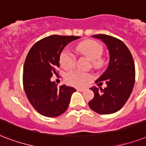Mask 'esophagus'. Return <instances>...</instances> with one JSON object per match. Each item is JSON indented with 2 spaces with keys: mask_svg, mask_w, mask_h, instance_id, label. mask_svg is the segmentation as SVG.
<instances>
[{
  "mask_svg": "<svg viewBox=\"0 0 146 146\" xmlns=\"http://www.w3.org/2000/svg\"><path fill=\"white\" fill-rule=\"evenodd\" d=\"M76 90L80 91V92H83V91H85V89H82V88H78V89H76Z\"/></svg>",
  "mask_w": 146,
  "mask_h": 146,
  "instance_id": "obj_1",
  "label": "esophagus"
}]
</instances>
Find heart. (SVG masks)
Returning a JSON list of instances; mask_svg holds the SVG:
<instances>
[{
  "label": "heart",
  "instance_id": "heart-1",
  "mask_svg": "<svg viewBox=\"0 0 146 146\" xmlns=\"http://www.w3.org/2000/svg\"><path fill=\"white\" fill-rule=\"evenodd\" d=\"M76 50L93 61V66L96 67H100L103 64V60L100 57L103 54V46L96 41L92 40L83 41L76 46ZM60 63L61 66L65 70H71L75 66V56L69 50H65L61 53ZM91 79L92 76L90 74L82 73L80 71L71 72L66 76L69 83L76 86H83Z\"/></svg>",
  "mask_w": 146,
  "mask_h": 146
}]
</instances>
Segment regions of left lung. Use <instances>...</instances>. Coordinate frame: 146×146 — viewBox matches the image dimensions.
Returning a JSON list of instances; mask_svg holds the SVG:
<instances>
[{
    "label": "left lung",
    "mask_w": 146,
    "mask_h": 146,
    "mask_svg": "<svg viewBox=\"0 0 146 146\" xmlns=\"http://www.w3.org/2000/svg\"><path fill=\"white\" fill-rule=\"evenodd\" d=\"M92 36L105 43L110 61L105 72L96 81H106L107 86L105 89L91 87L94 97L88 104L99 114H112L125 105L131 95L135 83V64L129 50L120 40L106 34Z\"/></svg>",
    "instance_id": "obj_1"
}]
</instances>
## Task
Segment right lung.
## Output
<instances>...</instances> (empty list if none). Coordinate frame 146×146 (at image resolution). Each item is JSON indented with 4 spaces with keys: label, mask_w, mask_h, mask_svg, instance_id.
I'll list each match as a JSON object with an SVG mask.
<instances>
[{
    "label": "right lung",
    "mask_w": 146,
    "mask_h": 146,
    "mask_svg": "<svg viewBox=\"0 0 146 146\" xmlns=\"http://www.w3.org/2000/svg\"><path fill=\"white\" fill-rule=\"evenodd\" d=\"M80 38L51 35L36 42L28 52L24 66V91L31 105L41 115L56 117L67 110L76 89L65 85L58 87L50 78L57 73L64 47Z\"/></svg>",
    "instance_id": "add662e5"
}]
</instances>
